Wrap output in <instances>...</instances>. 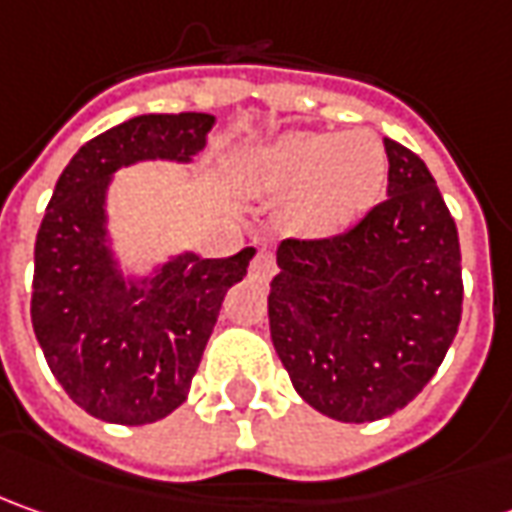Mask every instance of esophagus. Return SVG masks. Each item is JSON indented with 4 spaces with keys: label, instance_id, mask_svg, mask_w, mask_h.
Here are the masks:
<instances>
[{
    "label": "esophagus",
    "instance_id": "esophagus-1",
    "mask_svg": "<svg viewBox=\"0 0 512 512\" xmlns=\"http://www.w3.org/2000/svg\"><path fill=\"white\" fill-rule=\"evenodd\" d=\"M252 277L255 280H260V283H266V280H272L274 272H277V266H274V255L269 252V249H260L255 255V260H252Z\"/></svg>",
    "mask_w": 512,
    "mask_h": 512
}]
</instances>
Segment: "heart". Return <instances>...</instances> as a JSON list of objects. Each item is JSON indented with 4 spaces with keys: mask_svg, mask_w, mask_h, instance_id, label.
<instances>
[{
    "mask_svg": "<svg viewBox=\"0 0 512 512\" xmlns=\"http://www.w3.org/2000/svg\"><path fill=\"white\" fill-rule=\"evenodd\" d=\"M388 178V155L368 130H297L260 147L246 161L257 195H288L286 223L303 238H334L374 206Z\"/></svg>",
    "mask_w": 512,
    "mask_h": 512,
    "instance_id": "1",
    "label": "heart"
}]
</instances>
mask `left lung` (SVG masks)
<instances>
[{
  "mask_svg": "<svg viewBox=\"0 0 512 512\" xmlns=\"http://www.w3.org/2000/svg\"><path fill=\"white\" fill-rule=\"evenodd\" d=\"M388 198L323 240H283L272 343L314 411L374 422L431 382L462 320L456 223L425 161L385 138Z\"/></svg>",
  "mask_w": 512,
  "mask_h": 512,
  "instance_id": "left-lung-1",
  "label": "left lung"
}]
</instances>
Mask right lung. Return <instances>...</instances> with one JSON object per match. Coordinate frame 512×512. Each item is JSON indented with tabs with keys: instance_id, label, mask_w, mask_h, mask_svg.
<instances>
[{
	"instance_id": "obj_1",
	"label": "right lung",
	"mask_w": 512,
	"mask_h": 512,
	"mask_svg": "<svg viewBox=\"0 0 512 512\" xmlns=\"http://www.w3.org/2000/svg\"><path fill=\"white\" fill-rule=\"evenodd\" d=\"M215 115H135L87 141L64 167L36 235L30 320L53 377L90 416L150 425L189 394L229 286L255 249L218 260L184 252L150 277H124L107 238V186L138 161L189 164Z\"/></svg>"
}]
</instances>
